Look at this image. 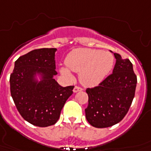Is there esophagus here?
Segmentation results:
<instances>
[{
    "mask_svg": "<svg viewBox=\"0 0 151 151\" xmlns=\"http://www.w3.org/2000/svg\"><path fill=\"white\" fill-rule=\"evenodd\" d=\"M83 91V88L78 86H75L73 88V92H78V91Z\"/></svg>",
    "mask_w": 151,
    "mask_h": 151,
    "instance_id": "34e87169",
    "label": "esophagus"
}]
</instances>
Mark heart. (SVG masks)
Returning a JSON list of instances; mask_svg holds the SVG:
<instances>
[{"label":"heart","mask_w":151,"mask_h":151,"mask_svg":"<svg viewBox=\"0 0 151 151\" xmlns=\"http://www.w3.org/2000/svg\"><path fill=\"white\" fill-rule=\"evenodd\" d=\"M114 59L112 54L81 48L73 50L65 60L66 67L75 73H79V80L85 86H94L104 81L114 66ZM60 73L68 80L73 76L66 68H61Z\"/></svg>","instance_id":"heart-1"}]
</instances>
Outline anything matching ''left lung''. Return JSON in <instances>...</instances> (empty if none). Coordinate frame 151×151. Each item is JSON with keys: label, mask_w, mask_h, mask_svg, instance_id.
Returning a JSON list of instances; mask_svg holds the SVG:
<instances>
[{"label": "left lung", "mask_w": 151, "mask_h": 151, "mask_svg": "<svg viewBox=\"0 0 151 151\" xmlns=\"http://www.w3.org/2000/svg\"><path fill=\"white\" fill-rule=\"evenodd\" d=\"M116 63L113 73L97 86L87 88L88 105L85 109L86 120L98 128L109 127L119 123L128 112L137 79L132 64L114 53Z\"/></svg>", "instance_id": "1"}]
</instances>
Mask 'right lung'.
Listing matches in <instances>:
<instances>
[{
    "mask_svg": "<svg viewBox=\"0 0 151 151\" xmlns=\"http://www.w3.org/2000/svg\"><path fill=\"white\" fill-rule=\"evenodd\" d=\"M56 48H42L28 52L14 63L10 74V93L18 111L26 121L44 127L54 125L73 86L63 87L55 80ZM41 80L35 78L36 74Z\"/></svg>",
    "mask_w": 151,
    "mask_h": 151,
    "instance_id": "obj_1",
    "label": "right lung"
}]
</instances>
